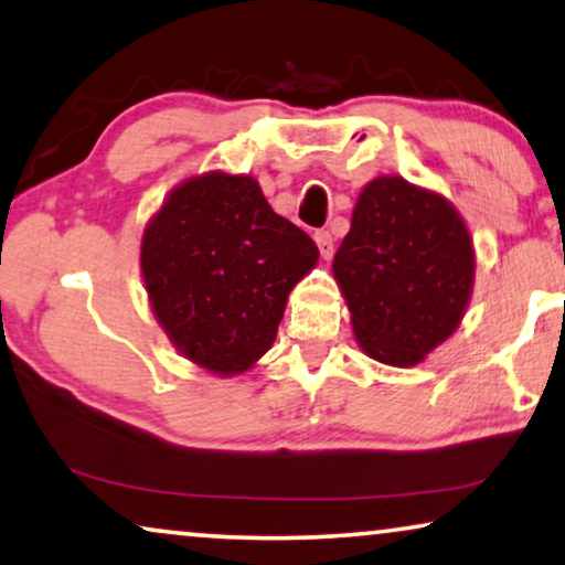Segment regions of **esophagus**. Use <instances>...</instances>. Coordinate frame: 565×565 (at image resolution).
Segmentation results:
<instances>
[{
    "label": "esophagus",
    "instance_id": "esophagus-1",
    "mask_svg": "<svg viewBox=\"0 0 565 565\" xmlns=\"http://www.w3.org/2000/svg\"><path fill=\"white\" fill-rule=\"evenodd\" d=\"M315 243H317V248H320L322 258L330 260L332 253H335V237H332L330 230H317V233H315Z\"/></svg>",
    "mask_w": 565,
    "mask_h": 565
}]
</instances>
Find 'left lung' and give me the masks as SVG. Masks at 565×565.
<instances>
[{
  "instance_id": "obj_1",
  "label": "left lung",
  "mask_w": 565,
  "mask_h": 565,
  "mask_svg": "<svg viewBox=\"0 0 565 565\" xmlns=\"http://www.w3.org/2000/svg\"><path fill=\"white\" fill-rule=\"evenodd\" d=\"M332 271L363 351L388 365H415L466 312L473 245L450 202L381 177L355 202Z\"/></svg>"
}]
</instances>
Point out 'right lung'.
Returning <instances> with one entry per match:
<instances>
[{
    "mask_svg": "<svg viewBox=\"0 0 565 565\" xmlns=\"http://www.w3.org/2000/svg\"><path fill=\"white\" fill-rule=\"evenodd\" d=\"M317 256L312 237L271 210L256 179L204 173L173 189L150 220L140 268L171 343L230 376L271 348L286 297Z\"/></svg>",
    "mask_w": 565,
    "mask_h": 565,
    "instance_id": "1",
    "label": "right lung"
}]
</instances>
